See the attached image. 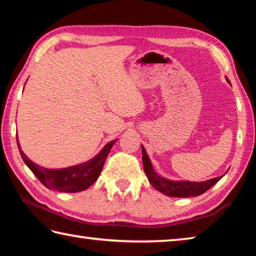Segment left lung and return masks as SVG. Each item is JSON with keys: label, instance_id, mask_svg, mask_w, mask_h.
Returning <instances> with one entry per match:
<instances>
[{"label": "left lung", "instance_id": "8db88e82", "mask_svg": "<svg viewBox=\"0 0 256 256\" xmlns=\"http://www.w3.org/2000/svg\"><path fill=\"white\" fill-rule=\"evenodd\" d=\"M227 82H229L228 78H226ZM230 84V82H229ZM142 146V162H144V168L146 177H148L151 185L154 186L156 190L167 196L172 198H190V196H201L208 190L211 188L216 182L222 180V176L216 177V178H211L204 182H190V180H172L164 177L158 175L154 172V168L152 167L151 160L149 158L148 154Z\"/></svg>", "mask_w": 256, "mask_h": 256}]
</instances>
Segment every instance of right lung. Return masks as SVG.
<instances>
[{
    "instance_id": "right-lung-1",
    "label": "right lung",
    "mask_w": 256,
    "mask_h": 256,
    "mask_svg": "<svg viewBox=\"0 0 256 256\" xmlns=\"http://www.w3.org/2000/svg\"><path fill=\"white\" fill-rule=\"evenodd\" d=\"M116 141L118 138L108 142L94 158L84 162L66 168H60V170H52V168H44L32 162L21 150L19 138H16V144H18L21 157L29 170L40 180V183L48 190L66 193L81 192L90 188L98 180L107 156Z\"/></svg>"
}]
</instances>
